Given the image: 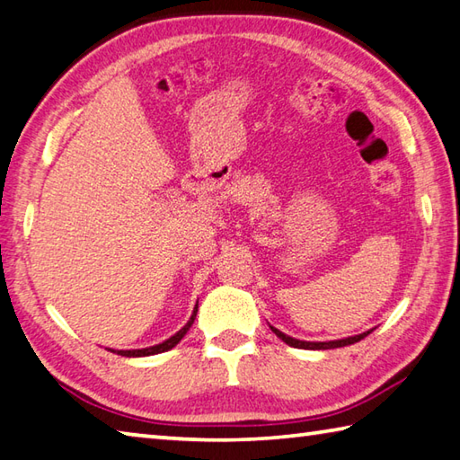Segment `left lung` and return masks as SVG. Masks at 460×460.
Here are the masks:
<instances>
[{
  "label": "left lung",
  "instance_id": "obj_1",
  "mask_svg": "<svg viewBox=\"0 0 460 460\" xmlns=\"http://www.w3.org/2000/svg\"><path fill=\"white\" fill-rule=\"evenodd\" d=\"M271 327V325H269ZM271 331L275 332V335L281 339V341H285L287 345L289 347H295V349H309V350H327V349H339V347H347V345H353V343H358V341L361 339H365L368 332L371 331H365V332H361V335H355V337H347V339H337V341H299V339H293V337H289V335H285V332H281L279 329H275V327H271Z\"/></svg>",
  "mask_w": 460,
  "mask_h": 460
}]
</instances>
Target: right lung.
<instances>
[{"label": "right lung", "mask_w": 460, "mask_h": 460, "mask_svg": "<svg viewBox=\"0 0 460 460\" xmlns=\"http://www.w3.org/2000/svg\"><path fill=\"white\" fill-rule=\"evenodd\" d=\"M195 314H197V307H195V309H193V313H191V319H189V321L185 323V327H183V329H179L173 337H169L167 341H164V343L153 345V347H147V349H131V350H113V349H110V350H113V353L121 355V357H149V355L165 353V350L173 349V347L179 343V341H181V339L187 335V331L191 329L193 321H195Z\"/></svg>", "instance_id": "right-lung-1"}]
</instances>
